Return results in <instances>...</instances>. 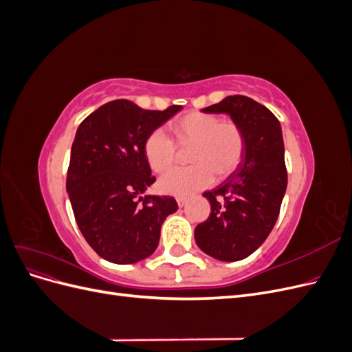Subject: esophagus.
I'll list each match as a JSON object with an SVG mask.
<instances>
[{
	"instance_id": "esophagus-1",
	"label": "esophagus",
	"mask_w": 352,
	"mask_h": 352,
	"mask_svg": "<svg viewBox=\"0 0 352 352\" xmlns=\"http://www.w3.org/2000/svg\"><path fill=\"white\" fill-rule=\"evenodd\" d=\"M176 201H177V206H179V207H184V206L186 204V202H188V198H186V197H179Z\"/></svg>"
}]
</instances>
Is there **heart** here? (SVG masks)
Returning a JSON list of instances; mask_svg holds the SVG:
<instances>
[{
  "label": "heart",
  "mask_w": 352,
  "mask_h": 352,
  "mask_svg": "<svg viewBox=\"0 0 352 352\" xmlns=\"http://www.w3.org/2000/svg\"><path fill=\"white\" fill-rule=\"evenodd\" d=\"M179 144L192 142L188 158L192 164L176 167L158 180L162 192L186 197L212 184L214 175L225 177L235 170L245 155L247 140L235 120H221L217 114L190 111L172 123ZM150 167L163 173L176 162V145L163 129H154L144 142Z\"/></svg>",
  "instance_id": "heart-1"
}]
</instances>
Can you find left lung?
Instances as JSON below:
<instances>
[{"mask_svg": "<svg viewBox=\"0 0 352 352\" xmlns=\"http://www.w3.org/2000/svg\"><path fill=\"white\" fill-rule=\"evenodd\" d=\"M204 111L230 114L243 129L247 148L236 172L202 194L211 212L195 228V241L212 258L239 261L267 239L279 217L287 185L280 123L245 95L226 97Z\"/></svg>", "mask_w": 352, "mask_h": 352, "instance_id": "1", "label": "left lung"}]
</instances>
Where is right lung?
Wrapping results in <instances>:
<instances>
[{
    "mask_svg": "<svg viewBox=\"0 0 352 352\" xmlns=\"http://www.w3.org/2000/svg\"><path fill=\"white\" fill-rule=\"evenodd\" d=\"M179 110L114 100L79 124L66 189L79 230L104 260L132 264L150 257L163 221L177 210L173 197L141 194L155 182L144 153L146 136Z\"/></svg>",
    "mask_w": 352,
    "mask_h": 352,
    "instance_id": "add662e5",
    "label": "right lung"
}]
</instances>
